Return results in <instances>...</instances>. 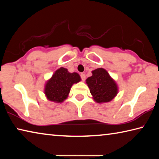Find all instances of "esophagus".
Listing matches in <instances>:
<instances>
[{"instance_id": "obj_1", "label": "esophagus", "mask_w": 159, "mask_h": 159, "mask_svg": "<svg viewBox=\"0 0 159 159\" xmlns=\"http://www.w3.org/2000/svg\"><path fill=\"white\" fill-rule=\"evenodd\" d=\"M80 78H81L83 81H84L85 80V75L84 74H80Z\"/></svg>"}]
</instances>
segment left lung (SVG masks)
Returning <instances> with one entry per match:
<instances>
[{"label":"left lung","instance_id":"obj_1","mask_svg":"<svg viewBox=\"0 0 159 159\" xmlns=\"http://www.w3.org/2000/svg\"><path fill=\"white\" fill-rule=\"evenodd\" d=\"M93 76L86 79L93 99L98 103L112 100L118 93L116 83L105 69H97L92 71Z\"/></svg>","mask_w":159,"mask_h":159}]
</instances>
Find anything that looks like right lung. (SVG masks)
Masks as SVG:
<instances>
[{"label": "right lung", "instance_id": "right-lung-1", "mask_svg": "<svg viewBox=\"0 0 159 159\" xmlns=\"http://www.w3.org/2000/svg\"><path fill=\"white\" fill-rule=\"evenodd\" d=\"M80 80V77L77 73H69L66 69L61 67L47 82L45 94L50 101L62 102L68 97L72 85Z\"/></svg>", "mask_w": 159, "mask_h": 159}]
</instances>
